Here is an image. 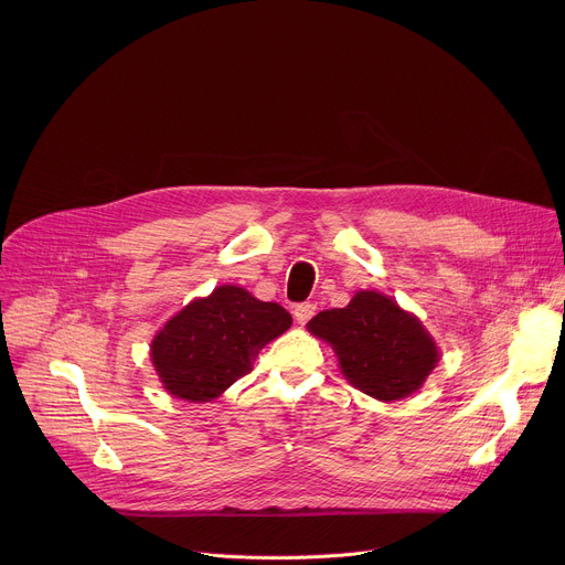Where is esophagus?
<instances>
[{"label":"esophagus","instance_id":"obj_1","mask_svg":"<svg viewBox=\"0 0 565 565\" xmlns=\"http://www.w3.org/2000/svg\"><path fill=\"white\" fill-rule=\"evenodd\" d=\"M315 310H317V306H315L312 301H303V303H297V306H295L292 315H295V319L299 321V324H306V321L315 315Z\"/></svg>","mask_w":565,"mask_h":565}]
</instances>
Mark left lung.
Masks as SVG:
<instances>
[{
    "instance_id": "left-lung-1",
    "label": "left lung",
    "mask_w": 565,
    "mask_h": 565,
    "mask_svg": "<svg viewBox=\"0 0 565 565\" xmlns=\"http://www.w3.org/2000/svg\"><path fill=\"white\" fill-rule=\"evenodd\" d=\"M308 331L333 347L355 388L382 402L416 393L440 360L420 319L375 290L355 292L347 308L317 312Z\"/></svg>"
}]
</instances>
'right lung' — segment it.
<instances>
[{"label": "right lung", "instance_id": "1", "mask_svg": "<svg viewBox=\"0 0 565 565\" xmlns=\"http://www.w3.org/2000/svg\"><path fill=\"white\" fill-rule=\"evenodd\" d=\"M292 317L238 286L190 301L151 340L153 369L174 397L210 402L253 371L259 351L288 331Z\"/></svg>", "mask_w": 565, "mask_h": 565}]
</instances>
